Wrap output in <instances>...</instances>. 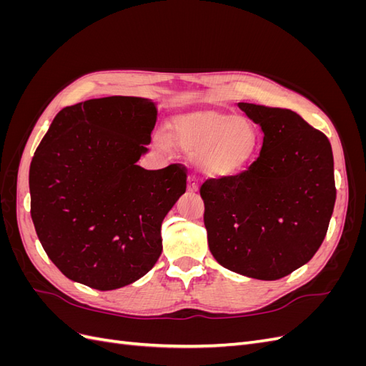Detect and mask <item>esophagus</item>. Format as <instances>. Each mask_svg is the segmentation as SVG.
Returning a JSON list of instances; mask_svg holds the SVG:
<instances>
[{"instance_id": "obj_1", "label": "esophagus", "mask_w": 366, "mask_h": 366, "mask_svg": "<svg viewBox=\"0 0 366 366\" xmlns=\"http://www.w3.org/2000/svg\"><path fill=\"white\" fill-rule=\"evenodd\" d=\"M187 191L191 192L198 191V179L195 175H189V179H187Z\"/></svg>"}]
</instances>
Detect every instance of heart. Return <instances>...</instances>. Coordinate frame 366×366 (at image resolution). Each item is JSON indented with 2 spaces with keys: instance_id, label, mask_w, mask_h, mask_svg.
I'll return each instance as SVG.
<instances>
[{
  "instance_id": "heart-1",
  "label": "heart",
  "mask_w": 366,
  "mask_h": 366,
  "mask_svg": "<svg viewBox=\"0 0 366 366\" xmlns=\"http://www.w3.org/2000/svg\"><path fill=\"white\" fill-rule=\"evenodd\" d=\"M172 140L187 154L198 157L202 168L218 177L246 169L258 149V134L244 117L203 113L177 122ZM164 147V142L162 140Z\"/></svg>"
}]
</instances>
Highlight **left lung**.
Returning a JSON list of instances; mask_svg holds the SVG:
<instances>
[{
    "mask_svg": "<svg viewBox=\"0 0 366 366\" xmlns=\"http://www.w3.org/2000/svg\"><path fill=\"white\" fill-rule=\"evenodd\" d=\"M264 132L246 171L207 179L200 195L210 253L223 267L274 281L313 258L336 202L333 151L292 109L239 102Z\"/></svg>",
    "mask_w": 366,
    "mask_h": 366,
    "instance_id": "1",
    "label": "left lung"
}]
</instances>
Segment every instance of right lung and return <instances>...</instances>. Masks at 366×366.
<instances>
[{"label": "right lung", "instance_id": "add662e5", "mask_svg": "<svg viewBox=\"0 0 366 366\" xmlns=\"http://www.w3.org/2000/svg\"><path fill=\"white\" fill-rule=\"evenodd\" d=\"M157 109L109 96L61 109L30 163V214L51 262L69 280L114 290L148 273L162 253V221L186 191L187 169L147 171Z\"/></svg>", "mask_w": 366, "mask_h": 366}]
</instances>
